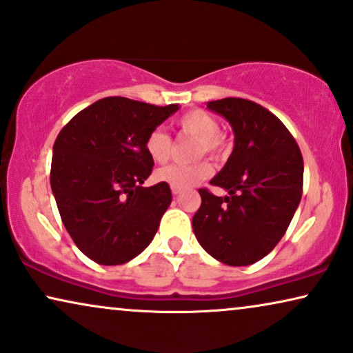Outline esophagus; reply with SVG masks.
Here are the masks:
<instances>
[{"mask_svg":"<svg viewBox=\"0 0 353 353\" xmlns=\"http://www.w3.org/2000/svg\"><path fill=\"white\" fill-rule=\"evenodd\" d=\"M172 192H173V194H180V192H181V188L172 186Z\"/></svg>","mask_w":353,"mask_h":353,"instance_id":"esophagus-1","label":"esophagus"}]
</instances>
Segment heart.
Returning a JSON list of instances; mask_svg holds the SVG:
<instances>
[{
    "mask_svg": "<svg viewBox=\"0 0 353 353\" xmlns=\"http://www.w3.org/2000/svg\"><path fill=\"white\" fill-rule=\"evenodd\" d=\"M178 132L185 137L197 139L196 154L197 157L209 154V156H221L226 149V139L220 133V123L214 115L202 109L188 110L176 119ZM146 151L154 162L163 163L168 161L172 154V138L162 128H154L146 138ZM212 175V165L207 161L192 163V165H181V163H172L161 168L156 173L157 180L168 183L170 186L185 188L194 186L205 178Z\"/></svg>",
    "mask_w": 353,
    "mask_h": 353,
    "instance_id": "b5f03b06",
    "label": "heart"
}]
</instances>
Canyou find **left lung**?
<instances>
[{
    "mask_svg": "<svg viewBox=\"0 0 353 353\" xmlns=\"http://www.w3.org/2000/svg\"><path fill=\"white\" fill-rule=\"evenodd\" d=\"M207 108L231 123L234 149L210 181L228 196L201 188L192 230L212 257L245 267L272 252L296 214L303 186L302 152L281 120L254 101L225 98Z\"/></svg>",
    "mask_w": 353,
    "mask_h": 353,
    "instance_id": "obj_1",
    "label": "left lung"
}]
</instances>
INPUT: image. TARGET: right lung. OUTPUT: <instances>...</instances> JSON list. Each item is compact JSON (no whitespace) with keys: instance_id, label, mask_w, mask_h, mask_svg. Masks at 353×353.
<instances>
[{"instance_id":"1","label":"right lung","mask_w":353,"mask_h":353,"mask_svg":"<svg viewBox=\"0 0 353 353\" xmlns=\"http://www.w3.org/2000/svg\"><path fill=\"white\" fill-rule=\"evenodd\" d=\"M178 110L109 96L80 110L52 146L51 190L77 248L99 265H122L151 243L172 202L168 183L144 188L154 161L148 134Z\"/></svg>"}]
</instances>
